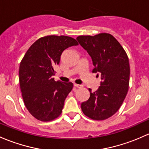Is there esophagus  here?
I'll list each match as a JSON object with an SVG mask.
<instances>
[{"mask_svg": "<svg viewBox=\"0 0 149 149\" xmlns=\"http://www.w3.org/2000/svg\"><path fill=\"white\" fill-rule=\"evenodd\" d=\"M73 85H74V86L76 87V88H82L83 87V85H80V84H74Z\"/></svg>", "mask_w": 149, "mask_h": 149, "instance_id": "esophagus-1", "label": "esophagus"}]
</instances>
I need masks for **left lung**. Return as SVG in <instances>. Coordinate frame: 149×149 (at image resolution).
Returning <instances> with one entry per match:
<instances>
[{"mask_svg":"<svg viewBox=\"0 0 149 149\" xmlns=\"http://www.w3.org/2000/svg\"><path fill=\"white\" fill-rule=\"evenodd\" d=\"M90 55L93 73H101V86L81 103V110L88 118L103 120L119 109L128 93L130 65L126 51L112 35L106 33L80 36L76 38Z\"/></svg>","mask_w":149,"mask_h":149,"instance_id":"obj_1","label":"left lung"}]
</instances>
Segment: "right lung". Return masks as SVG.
Listing matches in <instances>:
<instances>
[{
    "label": "right lung",
    "mask_w": 149,
    "mask_h": 149,
    "mask_svg": "<svg viewBox=\"0 0 149 149\" xmlns=\"http://www.w3.org/2000/svg\"><path fill=\"white\" fill-rule=\"evenodd\" d=\"M79 45L65 36L40 38L29 48L19 67V83L23 102L30 113L40 121H51L61 114L73 83L56 81L54 67L63 51Z\"/></svg>",
    "instance_id": "1"
}]
</instances>
